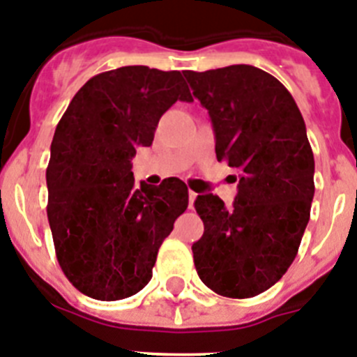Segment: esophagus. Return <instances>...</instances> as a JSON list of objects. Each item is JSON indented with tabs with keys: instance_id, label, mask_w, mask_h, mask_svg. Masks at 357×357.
<instances>
[{
	"instance_id": "obj_1",
	"label": "esophagus",
	"mask_w": 357,
	"mask_h": 357,
	"mask_svg": "<svg viewBox=\"0 0 357 357\" xmlns=\"http://www.w3.org/2000/svg\"><path fill=\"white\" fill-rule=\"evenodd\" d=\"M195 200H197V193H195V191H191V189H189V209L193 207Z\"/></svg>"
}]
</instances>
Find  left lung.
<instances>
[{
	"instance_id": "8db88e82",
	"label": "left lung",
	"mask_w": 357,
	"mask_h": 357,
	"mask_svg": "<svg viewBox=\"0 0 357 357\" xmlns=\"http://www.w3.org/2000/svg\"><path fill=\"white\" fill-rule=\"evenodd\" d=\"M184 77L209 110L216 159L239 173L232 207L216 195L195 200L204 222L195 266L218 295L250 298L284 275L309 222L314 157L304 118L284 85L254 66Z\"/></svg>"
}]
</instances>
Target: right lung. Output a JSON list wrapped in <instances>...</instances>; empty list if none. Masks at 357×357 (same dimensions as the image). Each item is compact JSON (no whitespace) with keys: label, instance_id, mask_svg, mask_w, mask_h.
<instances>
[{"label":"right lung","instance_id":"add662e5","mask_svg":"<svg viewBox=\"0 0 357 357\" xmlns=\"http://www.w3.org/2000/svg\"><path fill=\"white\" fill-rule=\"evenodd\" d=\"M176 100H193L181 71L125 66L85 82L56 125L46 169L48 222L62 272L91 298L141 291L188 209L184 182L137 188L130 162Z\"/></svg>","mask_w":357,"mask_h":357}]
</instances>
